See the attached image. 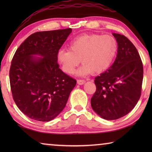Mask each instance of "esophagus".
Returning <instances> with one entry per match:
<instances>
[{"label": "esophagus", "instance_id": "34e87169", "mask_svg": "<svg viewBox=\"0 0 152 152\" xmlns=\"http://www.w3.org/2000/svg\"><path fill=\"white\" fill-rule=\"evenodd\" d=\"M85 80H82V79H79L77 80V83H78V84H80V85H82V84H84V83H85Z\"/></svg>", "mask_w": 152, "mask_h": 152}]
</instances>
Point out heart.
<instances>
[{
    "label": "heart",
    "mask_w": 152,
    "mask_h": 152,
    "mask_svg": "<svg viewBox=\"0 0 152 152\" xmlns=\"http://www.w3.org/2000/svg\"><path fill=\"white\" fill-rule=\"evenodd\" d=\"M118 50L117 39L112 35L85 34L76 37L70 43V50H60L57 60L62 70L72 74L80 63V75L92 72L100 74L111 65Z\"/></svg>",
    "instance_id": "heart-1"
}]
</instances>
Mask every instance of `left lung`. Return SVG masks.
<instances>
[{"label": "left lung", "instance_id": "left-lung-1", "mask_svg": "<svg viewBox=\"0 0 152 152\" xmlns=\"http://www.w3.org/2000/svg\"><path fill=\"white\" fill-rule=\"evenodd\" d=\"M118 43L113 65L96 76V90L91 98L92 109L106 120H115L128 114L141 96L143 68L135 45L125 36L113 33Z\"/></svg>", "mask_w": 152, "mask_h": 152}]
</instances>
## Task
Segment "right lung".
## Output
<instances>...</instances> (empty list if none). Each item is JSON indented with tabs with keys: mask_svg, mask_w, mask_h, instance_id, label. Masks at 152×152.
Returning <instances> with one entry per match:
<instances>
[{
	"mask_svg": "<svg viewBox=\"0 0 152 152\" xmlns=\"http://www.w3.org/2000/svg\"><path fill=\"white\" fill-rule=\"evenodd\" d=\"M71 32L68 28L33 33L12 59L9 79L12 98L30 119L44 122L54 119L76 86V80L63 72L57 61L58 52Z\"/></svg>",
	"mask_w": 152,
	"mask_h": 152,
	"instance_id": "right-lung-1",
	"label": "right lung"
}]
</instances>
